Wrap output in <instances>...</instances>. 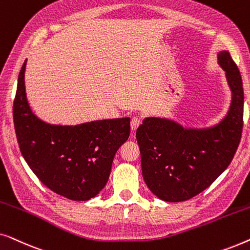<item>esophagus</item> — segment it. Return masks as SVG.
Masks as SVG:
<instances>
[{
	"label": "esophagus",
	"mask_w": 250,
	"mask_h": 250,
	"mask_svg": "<svg viewBox=\"0 0 250 250\" xmlns=\"http://www.w3.org/2000/svg\"><path fill=\"white\" fill-rule=\"evenodd\" d=\"M140 124H141V118L138 117V116L133 117L131 119V128H132V131H136V128L139 127Z\"/></svg>",
	"instance_id": "esophagus-1"
}]
</instances>
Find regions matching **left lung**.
Segmentation results:
<instances>
[{
    "label": "left lung",
    "instance_id": "left-lung-1",
    "mask_svg": "<svg viewBox=\"0 0 250 250\" xmlns=\"http://www.w3.org/2000/svg\"><path fill=\"white\" fill-rule=\"evenodd\" d=\"M232 91L227 117L215 127L186 129L168 119L146 118L136 129L142 175L160 199L179 203L206 190L233 159L244 126L240 71L228 51L218 53Z\"/></svg>",
    "mask_w": 250,
    "mask_h": 250
}]
</instances>
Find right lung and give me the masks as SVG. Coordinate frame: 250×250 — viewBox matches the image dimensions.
<instances>
[{"label":"right lung","mask_w":250,"mask_h":250,"mask_svg":"<svg viewBox=\"0 0 250 250\" xmlns=\"http://www.w3.org/2000/svg\"><path fill=\"white\" fill-rule=\"evenodd\" d=\"M26 61L13 101V123L21 155L44 186L71 200L91 199L104 189L112 160L129 136V119L76 126L50 125L30 110L25 92Z\"/></svg>","instance_id":"obj_1"}]
</instances>
